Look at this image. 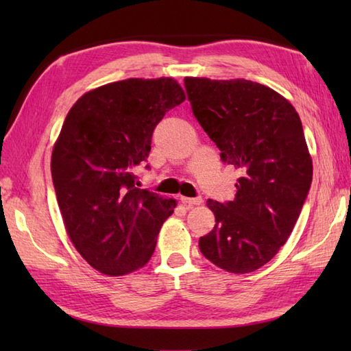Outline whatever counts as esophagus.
<instances>
[{
    "mask_svg": "<svg viewBox=\"0 0 351 351\" xmlns=\"http://www.w3.org/2000/svg\"><path fill=\"white\" fill-rule=\"evenodd\" d=\"M181 202L184 205H189V206L200 205V204H202V197H185V196H181Z\"/></svg>",
    "mask_w": 351,
    "mask_h": 351,
    "instance_id": "esophagus-1",
    "label": "esophagus"
}]
</instances>
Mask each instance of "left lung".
Segmentation results:
<instances>
[{"mask_svg": "<svg viewBox=\"0 0 351 351\" xmlns=\"http://www.w3.org/2000/svg\"><path fill=\"white\" fill-rule=\"evenodd\" d=\"M184 84L221 160L241 171L234 200L208 199L215 225L199 249L221 270L252 273L287 243L311 189L302 121L282 95L249 80L187 77Z\"/></svg>", "mask_w": 351, "mask_h": 351, "instance_id": "obj_1", "label": "left lung"}]
</instances>
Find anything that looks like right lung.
I'll return each mask as SVG.
<instances>
[{
	"label": "right lung",
	"mask_w": 351,
	"mask_h": 351,
	"mask_svg": "<svg viewBox=\"0 0 351 351\" xmlns=\"http://www.w3.org/2000/svg\"><path fill=\"white\" fill-rule=\"evenodd\" d=\"M185 101L173 78H128L73 104L51 156L58 208L73 247L95 270L123 276L147 264L175 199L136 187L155 126Z\"/></svg>",
	"instance_id": "add662e5"
}]
</instances>
